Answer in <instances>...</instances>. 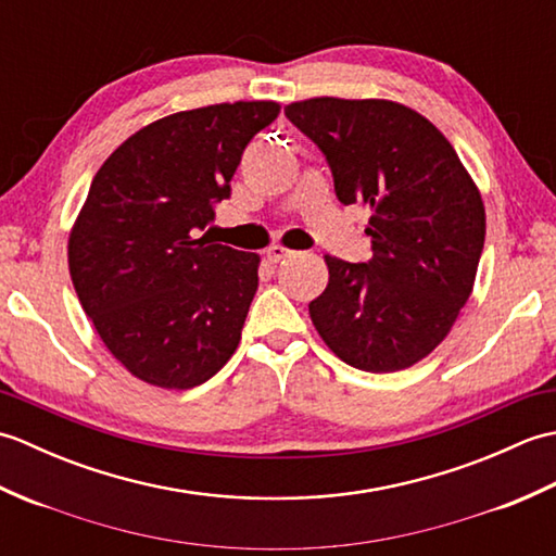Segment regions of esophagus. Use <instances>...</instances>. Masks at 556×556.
I'll use <instances>...</instances> for the list:
<instances>
[{"mask_svg": "<svg viewBox=\"0 0 556 556\" xmlns=\"http://www.w3.org/2000/svg\"><path fill=\"white\" fill-rule=\"evenodd\" d=\"M287 257H291V251H289V248H285V245H271V248H267V260H269L271 265L285 263Z\"/></svg>", "mask_w": 556, "mask_h": 556, "instance_id": "34e87169", "label": "esophagus"}]
</instances>
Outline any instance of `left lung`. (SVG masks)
<instances>
[{
  "label": "left lung",
  "mask_w": 556,
  "mask_h": 556,
  "mask_svg": "<svg viewBox=\"0 0 556 556\" xmlns=\"http://www.w3.org/2000/svg\"><path fill=\"white\" fill-rule=\"evenodd\" d=\"M320 148L344 205H370V263L325 255L311 320L365 372L410 368L442 344L473 293L485 243L480 188L430 119L382 98H308L285 110Z\"/></svg>",
  "instance_id": "left-lung-1"
}]
</instances>
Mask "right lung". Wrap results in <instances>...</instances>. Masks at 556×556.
<instances>
[{
	"label": "right lung",
	"instance_id": "right-lung-1",
	"mask_svg": "<svg viewBox=\"0 0 556 556\" xmlns=\"http://www.w3.org/2000/svg\"><path fill=\"white\" fill-rule=\"evenodd\" d=\"M279 110L275 100H239L162 116L92 179L68 233L71 281L102 344L138 380L191 389L239 346L260 255L195 233Z\"/></svg>",
	"mask_w": 556,
	"mask_h": 556
}]
</instances>
